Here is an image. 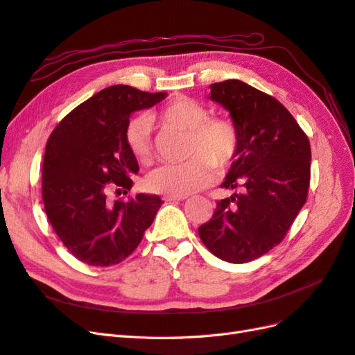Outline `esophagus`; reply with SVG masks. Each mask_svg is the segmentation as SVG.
<instances>
[{
	"label": "esophagus",
	"mask_w": 355,
	"mask_h": 355,
	"mask_svg": "<svg viewBox=\"0 0 355 355\" xmlns=\"http://www.w3.org/2000/svg\"><path fill=\"white\" fill-rule=\"evenodd\" d=\"M187 199V196H165V202H180Z\"/></svg>",
	"instance_id": "1"
}]
</instances>
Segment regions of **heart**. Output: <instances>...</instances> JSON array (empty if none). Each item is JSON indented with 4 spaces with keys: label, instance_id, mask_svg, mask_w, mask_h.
<instances>
[{
    "label": "heart",
    "instance_id": "b5f03b06",
    "mask_svg": "<svg viewBox=\"0 0 355 355\" xmlns=\"http://www.w3.org/2000/svg\"><path fill=\"white\" fill-rule=\"evenodd\" d=\"M153 121L168 127L189 131V161L157 168L147 177V187L168 196H187L211 184L215 165L224 168L237 155L240 134L232 119L209 118V110L191 98H175L152 113ZM127 144L137 161L143 165L153 161V123L147 115L130 121Z\"/></svg>",
    "mask_w": 355,
    "mask_h": 355
}]
</instances>
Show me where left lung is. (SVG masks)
<instances>
[{"mask_svg":"<svg viewBox=\"0 0 355 355\" xmlns=\"http://www.w3.org/2000/svg\"><path fill=\"white\" fill-rule=\"evenodd\" d=\"M237 125L240 141L212 218L199 227L211 252L232 264L254 261L277 246L306 202L311 147L279 100L239 79L211 85Z\"/></svg>","mask_w":355,"mask_h":355,"instance_id":"obj_1","label":"left lung"}]
</instances>
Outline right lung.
I'll return each mask as SVG.
<instances>
[{
	"instance_id": "right-lung-1",
	"label": "right lung",
	"mask_w": 355,
	"mask_h": 355,
	"mask_svg": "<svg viewBox=\"0 0 355 355\" xmlns=\"http://www.w3.org/2000/svg\"><path fill=\"white\" fill-rule=\"evenodd\" d=\"M166 93L112 85L76 106L45 146L42 200L55 234L84 264L110 267L130 257L152 225L162 200L139 193L123 202L139 164L127 144L131 113L148 109Z\"/></svg>"
}]
</instances>
